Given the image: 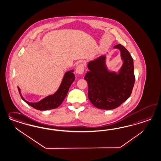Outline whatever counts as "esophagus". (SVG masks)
Returning <instances> with one entry per match:
<instances>
[{
  "instance_id": "34e87169",
  "label": "esophagus",
  "mask_w": 161,
  "mask_h": 161,
  "mask_svg": "<svg viewBox=\"0 0 161 161\" xmlns=\"http://www.w3.org/2000/svg\"><path fill=\"white\" fill-rule=\"evenodd\" d=\"M83 72H84V65L82 63H80L76 66L75 72L76 74L81 75L83 73Z\"/></svg>"
}]
</instances>
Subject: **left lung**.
Listing matches in <instances>:
<instances>
[{
    "mask_svg": "<svg viewBox=\"0 0 161 161\" xmlns=\"http://www.w3.org/2000/svg\"><path fill=\"white\" fill-rule=\"evenodd\" d=\"M114 48L119 50L123 62L117 72L110 71L107 66V53L89 62V71L84 78L88 85L89 99L99 109L119 107L130 97L135 84L133 59L130 53L121 44Z\"/></svg>",
    "mask_w": 161,
    "mask_h": 161,
    "instance_id": "left-lung-1",
    "label": "left lung"
}]
</instances>
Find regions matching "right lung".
Returning <instances> with one entry per match:
<instances>
[{"label": "right lung", "instance_id": "1", "mask_svg": "<svg viewBox=\"0 0 161 161\" xmlns=\"http://www.w3.org/2000/svg\"><path fill=\"white\" fill-rule=\"evenodd\" d=\"M73 71V70H70L64 73L62 81L55 93L50 95L36 103H31L25 100L21 94V89L18 86L21 98L26 104L38 110L44 111L56 108L61 105L66 98L70 85L75 79Z\"/></svg>", "mask_w": 161, "mask_h": 161}]
</instances>
